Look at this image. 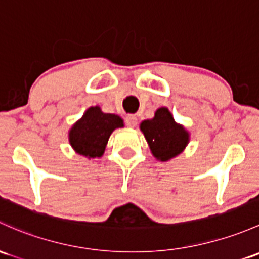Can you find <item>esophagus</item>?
<instances>
[{"mask_svg": "<svg viewBox=\"0 0 259 259\" xmlns=\"http://www.w3.org/2000/svg\"><path fill=\"white\" fill-rule=\"evenodd\" d=\"M125 122H126V125L129 127H134V126H137L138 119H137V116L133 115V114H130V115H126V118H125Z\"/></svg>", "mask_w": 259, "mask_h": 259, "instance_id": "esophagus-1", "label": "esophagus"}]
</instances>
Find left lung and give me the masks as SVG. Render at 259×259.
<instances>
[{
  "label": "left lung",
  "instance_id": "obj_1",
  "mask_svg": "<svg viewBox=\"0 0 259 259\" xmlns=\"http://www.w3.org/2000/svg\"><path fill=\"white\" fill-rule=\"evenodd\" d=\"M140 129L152 155L161 161L175 157L189 143V133L184 126L176 124L167 108L157 109L154 119L144 120Z\"/></svg>",
  "mask_w": 259,
  "mask_h": 259
}]
</instances>
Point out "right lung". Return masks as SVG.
Wrapping results in <instances>:
<instances>
[{
	"mask_svg": "<svg viewBox=\"0 0 259 259\" xmlns=\"http://www.w3.org/2000/svg\"><path fill=\"white\" fill-rule=\"evenodd\" d=\"M122 125L120 116L103 113L99 107H92L70 129L69 143L79 155L89 159L100 157L111 133Z\"/></svg>",
	"mask_w": 259,
	"mask_h": 259,
	"instance_id": "obj_1",
	"label": "right lung"
}]
</instances>
